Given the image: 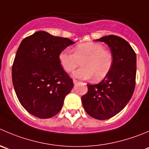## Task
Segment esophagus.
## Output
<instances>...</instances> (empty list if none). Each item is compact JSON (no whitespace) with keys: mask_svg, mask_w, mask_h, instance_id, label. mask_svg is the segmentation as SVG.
Wrapping results in <instances>:
<instances>
[{"mask_svg":"<svg viewBox=\"0 0 149 149\" xmlns=\"http://www.w3.org/2000/svg\"><path fill=\"white\" fill-rule=\"evenodd\" d=\"M73 84H78V83H79V81L76 80V79H73Z\"/></svg>","mask_w":149,"mask_h":149,"instance_id":"obj_1","label":"esophagus"}]
</instances>
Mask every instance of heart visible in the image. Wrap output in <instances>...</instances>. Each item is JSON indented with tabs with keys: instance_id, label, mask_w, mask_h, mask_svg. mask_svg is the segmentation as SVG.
<instances>
[{
	"instance_id": "b5f03b06",
	"label": "heart",
	"mask_w": 149,
	"mask_h": 149,
	"mask_svg": "<svg viewBox=\"0 0 149 149\" xmlns=\"http://www.w3.org/2000/svg\"><path fill=\"white\" fill-rule=\"evenodd\" d=\"M59 60L66 72L74 70L80 62L82 68L73 73V76L80 79H90L98 81L106 77L113 64V55L99 43L87 42L80 44L73 49V53L64 49L59 54Z\"/></svg>"
}]
</instances>
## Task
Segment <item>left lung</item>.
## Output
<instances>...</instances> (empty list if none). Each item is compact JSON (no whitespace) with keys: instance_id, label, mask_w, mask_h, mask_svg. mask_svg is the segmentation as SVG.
Instances as JSON below:
<instances>
[{"instance_id":"left-lung-1","label":"left lung","mask_w":149,"mask_h":149,"mask_svg":"<svg viewBox=\"0 0 149 149\" xmlns=\"http://www.w3.org/2000/svg\"><path fill=\"white\" fill-rule=\"evenodd\" d=\"M95 41L105 42L110 47L113 64L102 81L87 84L88 92L81 97V102L89 116L105 120L119 113L133 95L136 54L127 41L114 35L103 36Z\"/></svg>"}]
</instances>
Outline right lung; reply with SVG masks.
<instances>
[{
    "label": "right lung",
    "mask_w": 149,
    "mask_h": 149,
    "mask_svg": "<svg viewBox=\"0 0 149 149\" xmlns=\"http://www.w3.org/2000/svg\"><path fill=\"white\" fill-rule=\"evenodd\" d=\"M75 44L67 38L38 31L24 38L12 66V83L24 109L40 119L55 116L73 86L59 54Z\"/></svg>",
    "instance_id": "obj_1"
}]
</instances>
